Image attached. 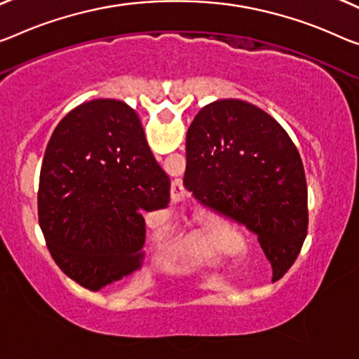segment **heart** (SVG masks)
<instances>
[{
    "instance_id": "1",
    "label": "heart",
    "mask_w": 359,
    "mask_h": 359,
    "mask_svg": "<svg viewBox=\"0 0 359 359\" xmlns=\"http://www.w3.org/2000/svg\"><path fill=\"white\" fill-rule=\"evenodd\" d=\"M219 245H222V237L218 236V233H215L213 229L202 231L194 241V249L203 253V255H212L213 250H217Z\"/></svg>"
}]
</instances>
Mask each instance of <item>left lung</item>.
<instances>
[{
  "label": "left lung",
  "instance_id": "8db88e82",
  "mask_svg": "<svg viewBox=\"0 0 359 359\" xmlns=\"http://www.w3.org/2000/svg\"><path fill=\"white\" fill-rule=\"evenodd\" d=\"M183 184L258 237L273 280L287 273L306 237L308 189L300 154L271 115L241 99L201 109L187 130Z\"/></svg>",
  "mask_w": 359,
  "mask_h": 359
}]
</instances>
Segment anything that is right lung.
<instances>
[{
  "label": "right lung",
  "mask_w": 359,
  "mask_h": 359,
  "mask_svg": "<svg viewBox=\"0 0 359 359\" xmlns=\"http://www.w3.org/2000/svg\"><path fill=\"white\" fill-rule=\"evenodd\" d=\"M168 202V175L125 102L80 104L53 131L41 165L38 219L54 262L81 287L97 292L140 269L144 215Z\"/></svg>",
  "instance_id": "add662e5"
}]
</instances>
